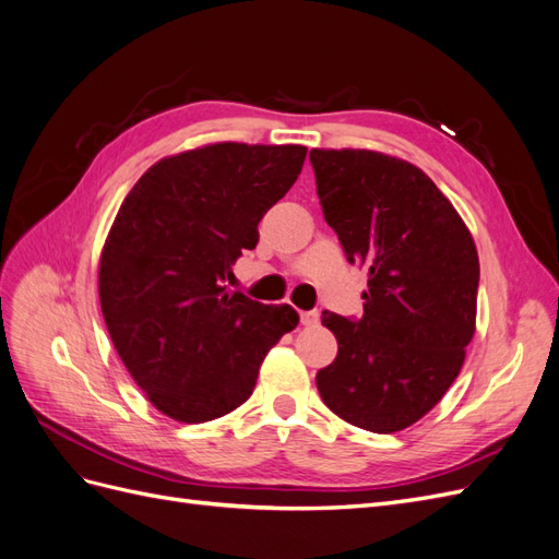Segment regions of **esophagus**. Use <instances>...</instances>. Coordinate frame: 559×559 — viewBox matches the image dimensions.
<instances>
[{
	"label": "esophagus",
	"instance_id": "34e87169",
	"mask_svg": "<svg viewBox=\"0 0 559 559\" xmlns=\"http://www.w3.org/2000/svg\"><path fill=\"white\" fill-rule=\"evenodd\" d=\"M300 324H302V326H317V324H319V312H317V310L300 312Z\"/></svg>",
	"mask_w": 559,
	"mask_h": 559
}]
</instances>
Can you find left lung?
Wrapping results in <instances>:
<instances>
[{
    "mask_svg": "<svg viewBox=\"0 0 559 559\" xmlns=\"http://www.w3.org/2000/svg\"><path fill=\"white\" fill-rule=\"evenodd\" d=\"M310 163L326 224L347 261L368 270L361 319L321 314L337 357L317 389L349 425L394 433L460 376L476 333L478 251L452 202L408 160L312 148Z\"/></svg>",
    "mask_w": 559,
    "mask_h": 559,
    "instance_id": "obj_1",
    "label": "left lung"
}]
</instances>
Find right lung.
Masks as SVG:
<instances>
[{
    "label": "right lung",
    "instance_id": "right-lung-1",
    "mask_svg": "<svg viewBox=\"0 0 559 559\" xmlns=\"http://www.w3.org/2000/svg\"><path fill=\"white\" fill-rule=\"evenodd\" d=\"M306 146L218 142L163 158L118 210L99 257V306L118 357L163 415L202 425L242 405L298 326L226 280L298 179Z\"/></svg>",
    "mask_w": 559,
    "mask_h": 559
}]
</instances>
